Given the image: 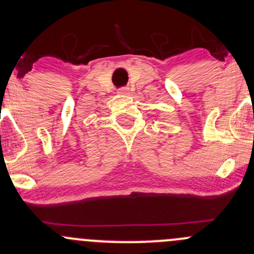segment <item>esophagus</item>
<instances>
[{"label":"esophagus","mask_w":254,"mask_h":254,"mask_svg":"<svg viewBox=\"0 0 254 254\" xmlns=\"http://www.w3.org/2000/svg\"><path fill=\"white\" fill-rule=\"evenodd\" d=\"M118 93L122 94V96H127V94L130 93V91H129V88H125V87H124V88H120Z\"/></svg>","instance_id":"34e87169"}]
</instances>
